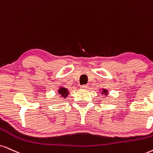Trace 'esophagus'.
Returning a JSON list of instances; mask_svg holds the SVG:
<instances>
[{
  "mask_svg": "<svg viewBox=\"0 0 153 153\" xmlns=\"http://www.w3.org/2000/svg\"><path fill=\"white\" fill-rule=\"evenodd\" d=\"M88 85H83L80 86V88L83 89V90H85V89L88 88Z\"/></svg>",
  "mask_w": 153,
  "mask_h": 153,
  "instance_id": "34e87169",
  "label": "esophagus"
}]
</instances>
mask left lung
<instances>
[{
	"label": "left lung",
	"mask_w": 153,
	"mask_h": 153,
	"mask_svg": "<svg viewBox=\"0 0 153 153\" xmlns=\"http://www.w3.org/2000/svg\"><path fill=\"white\" fill-rule=\"evenodd\" d=\"M102 94H104V95L107 96L108 94V90H106V89H104V88H102Z\"/></svg>",
	"instance_id": "8db88e82"
}]
</instances>
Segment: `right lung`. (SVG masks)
Returning a JSON list of instances; mask_svg holds the SVG:
<instances>
[{"mask_svg": "<svg viewBox=\"0 0 153 153\" xmlns=\"http://www.w3.org/2000/svg\"><path fill=\"white\" fill-rule=\"evenodd\" d=\"M58 93H59L61 97H63L65 99L68 97V95L69 92L67 88H63V87H60V88L58 90Z\"/></svg>", "mask_w": 153, "mask_h": 153, "instance_id": "obj_1", "label": "right lung"}]
</instances>
